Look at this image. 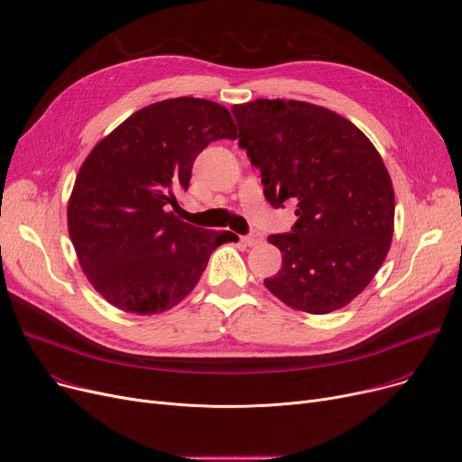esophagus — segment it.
Wrapping results in <instances>:
<instances>
[{"label": "esophagus", "instance_id": "1", "mask_svg": "<svg viewBox=\"0 0 462 462\" xmlns=\"http://www.w3.org/2000/svg\"><path fill=\"white\" fill-rule=\"evenodd\" d=\"M242 242L246 244V246L254 248V246H259V244L263 242V235L259 233H254V235H248V236H242Z\"/></svg>", "mask_w": 462, "mask_h": 462}]
</instances>
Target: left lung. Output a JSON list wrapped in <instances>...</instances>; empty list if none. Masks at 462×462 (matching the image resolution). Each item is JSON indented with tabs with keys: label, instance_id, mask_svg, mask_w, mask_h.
I'll return each mask as SVG.
<instances>
[{
	"label": "left lung",
	"instance_id": "8db88e82",
	"mask_svg": "<svg viewBox=\"0 0 462 462\" xmlns=\"http://www.w3.org/2000/svg\"><path fill=\"white\" fill-rule=\"evenodd\" d=\"M231 112L264 198L274 208L296 203L292 233L268 238L282 268L264 287L296 311L345 308L392 246L395 194L383 156L356 125L311 102L257 98Z\"/></svg>",
	"mask_w": 462,
	"mask_h": 462
}]
</instances>
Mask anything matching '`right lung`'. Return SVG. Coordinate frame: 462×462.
<instances>
[{"instance_id":"1","label":"right lung","mask_w":462,"mask_h":462,"mask_svg":"<svg viewBox=\"0 0 462 462\" xmlns=\"http://www.w3.org/2000/svg\"><path fill=\"white\" fill-rule=\"evenodd\" d=\"M222 138L236 140L227 107L179 97L142 107L91 149L67 224L78 263L106 302L138 315L171 310L233 238L175 216L196 156Z\"/></svg>"}]
</instances>
